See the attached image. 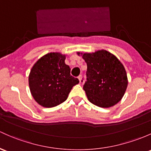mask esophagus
I'll list each match as a JSON object with an SVG mask.
<instances>
[{
	"label": "esophagus",
	"mask_w": 151,
	"mask_h": 151,
	"mask_svg": "<svg viewBox=\"0 0 151 151\" xmlns=\"http://www.w3.org/2000/svg\"><path fill=\"white\" fill-rule=\"evenodd\" d=\"M78 80H79V82H80V83H81V81H82V75H80L78 76Z\"/></svg>",
	"instance_id": "1"
}]
</instances>
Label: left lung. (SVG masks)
Instances as JSON below:
<instances>
[{"label":"left lung","mask_w":151,"mask_h":151,"mask_svg":"<svg viewBox=\"0 0 151 151\" xmlns=\"http://www.w3.org/2000/svg\"><path fill=\"white\" fill-rule=\"evenodd\" d=\"M87 64L86 81L83 90L91 103L109 108L117 104L127 87L124 66L114 55L106 50L80 53Z\"/></svg>","instance_id":"1"}]
</instances>
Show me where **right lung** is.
Masks as SVG:
<instances>
[{"mask_svg": "<svg viewBox=\"0 0 151 151\" xmlns=\"http://www.w3.org/2000/svg\"><path fill=\"white\" fill-rule=\"evenodd\" d=\"M65 55L50 52L42 57L32 67L29 76L31 93L44 107H54L64 102L74 86L79 83L70 76L65 63Z\"/></svg>", "mask_w": 151, "mask_h": 151, "instance_id": "1", "label": "right lung"}]
</instances>
